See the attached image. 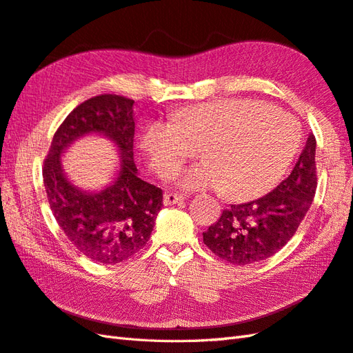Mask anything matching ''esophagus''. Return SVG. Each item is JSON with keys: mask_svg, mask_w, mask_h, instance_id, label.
Masks as SVG:
<instances>
[{"mask_svg": "<svg viewBox=\"0 0 353 353\" xmlns=\"http://www.w3.org/2000/svg\"><path fill=\"white\" fill-rule=\"evenodd\" d=\"M186 200V195L183 194H174V192H168L164 195V204L171 205V204H177L180 201Z\"/></svg>", "mask_w": 353, "mask_h": 353, "instance_id": "34e87169", "label": "esophagus"}]
</instances>
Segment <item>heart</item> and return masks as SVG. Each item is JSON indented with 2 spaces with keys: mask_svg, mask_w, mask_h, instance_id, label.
<instances>
[{
  "mask_svg": "<svg viewBox=\"0 0 353 353\" xmlns=\"http://www.w3.org/2000/svg\"><path fill=\"white\" fill-rule=\"evenodd\" d=\"M300 128L283 110L249 98H225L183 108L176 121H153L141 146L150 167L170 177L196 155L205 161L179 179L186 191L222 189L232 200H250L273 188L294 159Z\"/></svg>",
  "mask_w": 353,
  "mask_h": 353,
  "instance_id": "obj_1",
  "label": "heart"
}]
</instances>
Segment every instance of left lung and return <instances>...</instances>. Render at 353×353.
<instances>
[{"instance_id": "obj_1", "label": "left lung", "mask_w": 353, "mask_h": 353, "mask_svg": "<svg viewBox=\"0 0 353 353\" xmlns=\"http://www.w3.org/2000/svg\"><path fill=\"white\" fill-rule=\"evenodd\" d=\"M314 155L316 139L310 134L288 179L255 201L225 209L203 232L204 245L236 265L273 256L292 239L310 209L318 186Z\"/></svg>"}]
</instances>
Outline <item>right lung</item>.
<instances>
[{"mask_svg": "<svg viewBox=\"0 0 353 353\" xmlns=\"http://www.w3.org/2000/svg\"><path fill=\"white\" fill-rule=\"evenodd\" d=\"M134 99L101 94L71 112L53 135L43 164V182L53 216L74 248L103 265H114L140 252L150 239L162 207V189L144 182L134 164ZM88 132L112 138L124 164L115 183L98 194H86L61 173L59 157L70 142Z\"/></svg>", "mask_w": 353, "mask_h": 353, "instance_id": "right-lung-1", "label": "right lung"}]
</instances>
